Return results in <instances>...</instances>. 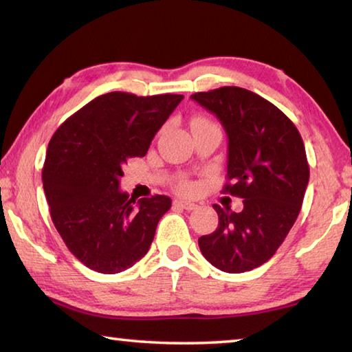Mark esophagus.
<instances>
[{
	"label": "esophagus",
	"mask_w": 352,
	"mask_h": 352,
	"mask_svg": "<svg viewBox=\"0 0 352 352\" xmlns=\"http://www.w3.org/2000/svg\"><path fill=\"white\" fill-rule=\"evenodd\" d=\"M174 205L178 206V208H182V210H186V211H192V210H195V208H197V205H195L194 201L184 200V199H175Z\"/></svg>",
	"instance_id": "34e87169"
}]
</instances>
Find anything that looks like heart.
<instances>
[{
  "label": "heart",
  "mask_w": 352,
  "mask_h": 352,
  "mask_svg": "<svg viewBox=\"0 0 352 352\" xmlns=\"http://www.w3.org/2000/svg\"><path fill=\"white\" fill-rule=\"evenodd\" d=\"M197 121H205V119H197ZM180 189L182 190H190V189H192V184L188 183V182H184V183L180 184Z\"/></svg>",
  "instance_id": "b5f03b06"
}]
</instances>
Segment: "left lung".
<instances>
[{
  "label": "left lung",
  "mask_w": 352,
  "mask_h": 352,
  "mask_svg": "<svg viewBox=\"0 0 352 352\" xmlns=\"http://www.w3.org/2000/svg\"><path fill=\"white\" fill-rule=\"evenodd\" d=\"M228 136L223 190L243 199L241 212L214 205L219 225L199 237L206 261L226 273L253 270L269 261L300 214L309 183L305 142L295 124L259 94L239 87L195 93Z\"/></svg>",
  "instance_id": "obj_1"
}]
</instances>
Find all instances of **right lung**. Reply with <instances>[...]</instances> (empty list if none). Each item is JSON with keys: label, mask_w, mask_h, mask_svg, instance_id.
Instances as JSON below:
<instances>
[{"label": "right lung", "mask_w": 352, "mask_h": 352, "mask_svg": "<svg viewBox=\"0 0 352 352\" xmlns=\"http://www.w3.org/2000/svg\"><path fill=\"white\" fill-rule=\"evenodd\" d=\"M182 94L111 91L69 116L52 136L41 172L51 219L82 264L99 273L127 270L144 256L172 200H135L119 189L122 166L144 157Z\"/></svg>", "instance_id": "add662e5"}]
</instances>
